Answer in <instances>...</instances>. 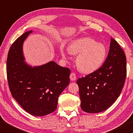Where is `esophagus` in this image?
Wrapping results in <instances>:
<instances>
[{"mask_svg": "<svg viewBox=\"0 0 133 133\" xmlns=\"http://www.w3.org/2000/svg\"><path fill=\"white\" fill-rule=\"evenodd\" d=\"M70 78L71 79V81H75V80L76 79V75L74 73L72 72L71 73L70 75Z\"/></svg>", "mask_w": 133, "mask_h": 133, "instance_id": "esophagus-1", "label": "esophagus"}]
</instances>
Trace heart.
<instances>
[{
	"label": "heart",
	"mask_w": 133,
	"mask_h": 133,
	"mask_svg": "<svg viewBox=\"0 0 133 133\" xmlns=\"http://www.w3.org/2000/svg\"><path fill=\"white\" fill-rule=\"evenodd\" d=\"M60 52L64 58H67L69 53L78 55L77 68L84 74H90L99 69L105 61L108 54L105 46L89 37L73 40L69 44L68 50L61 48Z\"/></svg>",
	"instance_id": "obj_1"
}]
</instances>
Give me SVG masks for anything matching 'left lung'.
<instances>
[{
  "label": "left lung",
  "mask_w": 133,
  "mask_h": 133,
  "mask_svg": "<svg viewBox=\"0 0 133 133\" xmlns=\"http://www.w3.org/2000/svg\"><path fill=\"white\" fill-rule=\"evenodd\" d=\"M126 76L125 54L118 42L111 38L109 53L103 66L76 82L82 109L95 113L109 108L121 94Z\"/></svg>",
  "instance_id": "1"
}]
</instances>
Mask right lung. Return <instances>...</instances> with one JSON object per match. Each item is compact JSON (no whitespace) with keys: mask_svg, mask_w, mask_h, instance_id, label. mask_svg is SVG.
Listing matches in <instances>:
<instances>
[{"mask_svg":"<svg viewBox=\"0 0 133 133\" xmlns=\"http://www.w3.org/2000/svg\"><path fill=\"white\" fill-rule=\"evenodd\" d=\"M32 30L12 45L7 60V75L12 97L35 116L49 115L57 109L59 96L70 83V70L54 61L32 67L24 61L23 45Z\"/></svg>","mask_w":133,"mask_h":133,"instance_id":"add662e5","label":"right lung"}]
</instances>
